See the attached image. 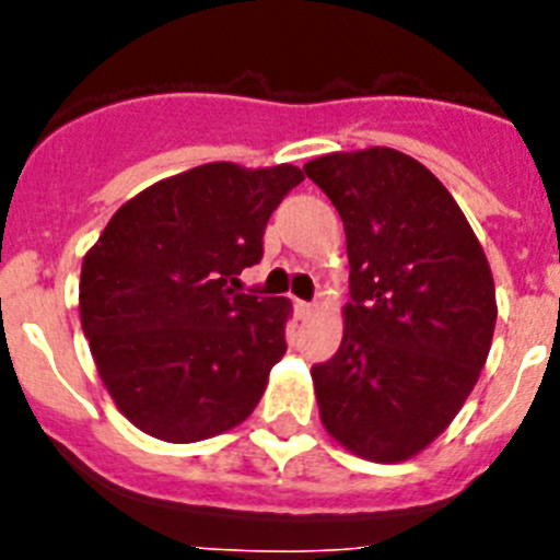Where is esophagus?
Here are the masks:
<instances>
[{
  "label": "esophagus",
  "instance_id": "1",
  "mask_svg": "<svg viewBox=\"0 0 560 560\" xmlns=\"http://www.w3.org/2000/svg\"><path fill=\"white\" fill-rule=\"evenodd\" d=\"M314 308H316L314 303H305V300H294V311H296V314H300V316H308Z\"/></svg>",
  "mask_w": 560,
  "mask_h": 560
}]
</instances>
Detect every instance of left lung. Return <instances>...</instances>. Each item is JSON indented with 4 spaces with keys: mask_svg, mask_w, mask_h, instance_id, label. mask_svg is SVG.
<instances>
[{
    "mask_svg": "<svg viewBox=\"0 0 560 560\" xmlns=\"http://www.w3.org/2000/svg\"><path fill=\"white\" fill-rule=\"evenodd\" d=\"M348 235L350 303L334 359L314 364L323 423L375 463L427 448L474 389L497 325L491 266L452 192L393 148L303 167Z\"/></svg>",
    "mask_w": 560,
    "mask_h": 560,
    "instance_id": "obj_1",
    "label": "left lung"
}]
</instances>
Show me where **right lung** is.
<instances>
[{
	"instance_id": "obj_1",
	"label": "right lung",
	"mask_w": 560,
	"mask_h": 560,
	"mask_svg": "<svg viewBox=\"0 0 560 560\" xmlns=\"http://www.w3.org/2000/svg\"><path fill=\"white\" fill-rule=\"evenodd\" d=\"M300 182L294 165L192 167L126 201L83 257V334L133 427L196 443L257 407L291 305L232 285L260 264L271 212Z\"/></svg>"
}]
</instances>
